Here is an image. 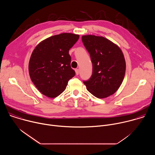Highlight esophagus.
I'll return each instance as SVG.
<instances>
[{"instance_id": "1", "label": "esophagus", "mask_w": 155, "mask_h": 155, "mask_svg": "<svg viewBox=\"0 0 155 155\" xmlns=\"http://www.w3.org/2000/svg\"><path fill=\"white\" fill-rule=\"evenodd\" d=\"M75 73H76V75H78L79 74V69H75Z\"/></svg>"}]
</instances>
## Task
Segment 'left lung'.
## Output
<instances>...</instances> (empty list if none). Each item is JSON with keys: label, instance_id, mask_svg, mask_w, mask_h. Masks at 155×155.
Listing matches in <instances>:
<instances>
[{"label": "left lung", "instance_id": "obj_1", "mask_svg": "<svg viewBox=\"0 0 155 155\" xmlns=\"http://www.w3.org/2000/svg\"><path fill=\"white\" fill-rule=\"evenodd\" d=\"M93 64V74L83 83L86 89L97 98L114 94L125 75L126 61L120 48L108 39L94 35L81 37Z\"/></svg>", "mask_w": 155, "mask_h": 155}]
</instances>
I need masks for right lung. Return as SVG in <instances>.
Segmentation results:
<instances>
[{
	"label": "right lung",
	"instance_id": "1",
	"mask_svg": "<svg viewBox=\"0 0 155 155\" xmlns=\"http://www.w3.org/2000/svg\"><path fill=\"white\" fill-rule=\"evenodd\" d=\"M78 38V34L62 33L43 40L34 48L29 62V73L43 95L50 98L58 96L75 76L69 51Z\"/></svg>",
	"mask_w": 155,
	"mask_h": 155
}]
</instances>
